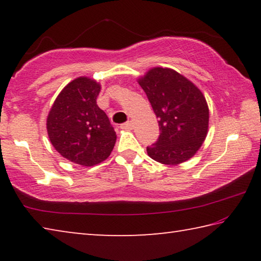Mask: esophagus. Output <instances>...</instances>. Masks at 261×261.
Instances as JSON below:
<instances>
[{
    "label": "esophagus",
    "instance_id": "34e87169",
    "mask_svg": "<svg viewBox=\"0 0 261 261\" xmlns=\"http://www.w3.org/2000/svg\"><path fill=\"white\" fill-rule=\"evenodd\" d=\"M120 127H121V129H124V130H131L132 129V122L127 121L125 123H122Z\"/></svg>",
    "mask_w": 261,
    "mask_h": 261
}]
</instances>
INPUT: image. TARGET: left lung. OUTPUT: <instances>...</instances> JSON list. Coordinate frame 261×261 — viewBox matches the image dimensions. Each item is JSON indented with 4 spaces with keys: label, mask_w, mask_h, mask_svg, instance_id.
<instances>
[{
    "label": "left lung",
    "mask_w": 261,
    "mask_h": 261,
    "mask_svg": "<svg viewBox=\"0 0 261 261\" xmlns=\"http://www.w3.org/2000/svg\"><path fill=\"white\" fill-rule=\"evenodd\" d=\"M159 118L160 136L147 153L165 165H178L199 149L208 130L206 99L196 85L167 68H154L139 79Z\"/></svg>",
    "instance_id": "obj_1"
}]
</instances>
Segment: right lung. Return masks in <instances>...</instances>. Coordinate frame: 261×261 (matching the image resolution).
Masks as SVG:
<instances>
[{"label": "right lung", "instance_id": "right-lung-1", "mask_svg": "<svg viewBox=\"0 0 261 261\" xmlns=\"http://www.w3.org/2000/svg\"><path fill=\"white\" fill-rule=\"evenodd\" d=\"M100 85L79 77L69 83L57 96L47 118L53 146L62 156L91 167L112 153L116 132L109 118L96 105Z\"/></svg>", "mask_w": 261, "mask_h": 261}]
</instances>
